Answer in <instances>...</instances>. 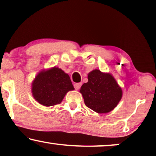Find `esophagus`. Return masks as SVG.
Segmentation results:
<instances>
[{"mask_svg":"<svg viewBox=\"0 0 156 156\" xmlns=\"http://www.w3.org/2000/svg\"><path fill=\"white\" fill-rule=\"evenodd\" d=\"M81 86H82V83H76V84H74V87L76 90H79L80 89Z\"/></svg>","mask_w":156,"mask_h":156,"instance_id":"obj_1","label":"esophagus"}]
</instances>
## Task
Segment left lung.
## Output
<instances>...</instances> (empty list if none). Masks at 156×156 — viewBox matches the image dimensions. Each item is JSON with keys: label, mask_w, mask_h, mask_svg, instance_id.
Here are the masks:
<instances>
[{"label": "left lung", "mask_w": 156, "mask_h": 156, "mask_svg": "<svg viewBox=\"0 0 156 156\" xmlns=\"http://www.w3.org/2000/svg\"><path fill=\"white\" fill-rule=\"evenodd\" d=\"M80 92L85 105L99 114L112 111L122 97V89L114 76L99 69L89 72L88 82L81 87Z\"/></svg>", "instance_id": "obj_1"}]
</instances>
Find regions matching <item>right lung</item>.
<instances>
[{
    "label": "right lung",
    "mask_w": 156,
    "mask_h": 156,
    "mask_svg": "<svg viewBox=\"0 0 156 156\" xmlns=\"http://www.w3.org/2000/svg\"><path fill=\"white\" fill-rule=\"evenodd\" d=\"M74 89L69 76L56 67L40 72L32 84L33 97L45 106L60 104L66 94Z\"/></svg>",
    "instance_id": "1"
}]
</instances>
